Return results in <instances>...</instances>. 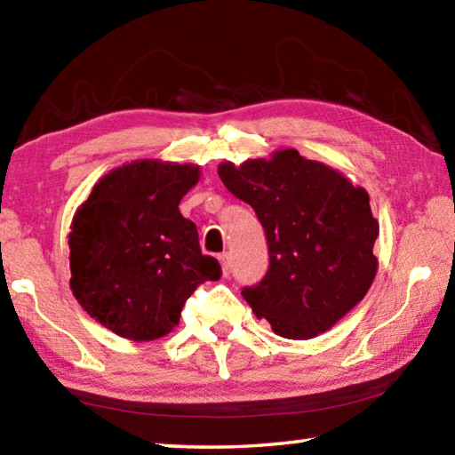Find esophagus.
Returning <instances> with one entry per match:
<instances>
[{
    "instance_id": "obj_1",
    "label": "esophagus",
    "mask_w": 455,
    "mask_h": 455,
    "mask_svg": "<svg viewBox=\"0 0 455 455\" xmlns=\"http://www.w3.org/2000/svg\"><path fill=\"white\" fill-rule=\"evenodd\" d=\"M219 260H220L222 273L228 275V273H230V260H228V255H227V252H222V255H219Z\"/></svg>"
}]
</instances>
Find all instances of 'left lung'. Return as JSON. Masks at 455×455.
Returning <instances> with one entry per match:
<instances>
[{
	"label": "left lung",
	"mask_w": 455,
	"mask_h": 455,
	"mask_svg": "<svg viewBox=\"0 0 455 455\" xmlns=\"http://www.w3.org/2000/svg\"><path fill=\"white\" fill-rule=\"evenodd\" d=\"M219 176L265 228L271 263L243 297L276 335L313 339L361 303L379 265L373 255L379 222L363 187L295 148L220 163Z\"/></svg>",
	"instance_id": "1"
}]
</instances>
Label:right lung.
Returning a JSON list of instances; mask_svg holds the SVG:
<instances>
[{"mask_svg":"<svg viewBox=\"0 0 455 455\" xmlns=\"http://www.w3.org/2000/svg\"><path fill=\"white\" fill-rule=\"evenodd\" d=\"M198 180V164L134 160L104 174L76 211L70 289L118 337L168 335L198 284L220 279L219 260L200 252L195 222L179 211Z\"/></svg>","mask_w":455,"mask_h":455,"instance_id":"add662e5","label":"right lung"}]
</instances>
